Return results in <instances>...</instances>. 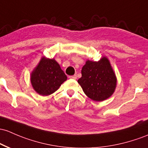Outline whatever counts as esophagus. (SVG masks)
I'll return each instance as SVG.
<instances>
[{
    "mask_svg": "<svg viewBox=\"0 0 148 148\" xmlns=\"http://www.w3.org/2000/svg\"><path fill=\"white\" fill-rule=\"evenodd\" d=\"M69 78H70V79H77V76L75 74V75L70 76V77H69Z\"/></svg>",
    "mask_w": 148,
    "mask_h": 148,
    "instance_id": "34e87169",
    "label": "esophagus"
}]
</instances>
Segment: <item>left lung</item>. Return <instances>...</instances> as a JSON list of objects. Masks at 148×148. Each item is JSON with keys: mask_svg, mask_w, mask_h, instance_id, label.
Wrapping results in <instances>:
<instances>
[{"mask_svg": "<svg viewBox=\"0 0 148 148\" xmlns=\"http://www.w3.org/2000/svg\"><path fill=\"white\" fill-rule=\"evenodd\" d=\"M78 83L84 93L94 101H103L114 92L116 78L110 61L103 57L98 62L87 60Z\"/></svg>", "mask_w": 148, "mask_h": 148, "instance_id": "8db88e82", "label": "left lung"}]
</instances>
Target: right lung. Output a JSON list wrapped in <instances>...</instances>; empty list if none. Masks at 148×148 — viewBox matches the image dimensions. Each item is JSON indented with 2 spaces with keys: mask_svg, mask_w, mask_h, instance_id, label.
<instances>
[{
  "mask_svg": "<svg viewBox=\"0 0 148 148\" xmlns=\"http://www.w3.org/2000/svg\"><path fill=\"white\" fill-rule=\"evenodd\" d=\"M67 79L55 59L43 57L31 74L33 88L39 95H49L56 92Z\"/></svg>",
  "mask_w": 148,
  "mask_h": 148,
  "instance_id": "add662e5",
  "label": "right lung"
}]
</instances>
